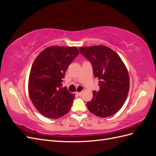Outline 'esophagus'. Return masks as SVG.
Segmentation results:
<instances>
[{
  "label": "esophagus",
  "mask_w": 156,
  "mask_h": 156,
  "mask_svg": "<svg viewBox=\"0 0 156 156\" xmlns=\"http://www.w3.org/2000/svg\"><path fill=\"white\" fill-rule=\"evenodd\" d=\"M76 94H77L78 96H81V95H82V94H83V92H76Z\"/></svg>",
  "instance_id": "obj_1"
}]
</instances>
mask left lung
<instances>
[{"label":"left lung","mask_w":156,"mask_h":156,"mask_svg":"<svg viewBox=\"0 0 156 156\" xmlns=\"http://www.w3.org/2000/svg\"><path fill=\"white\" fill-rule=\"evenodd\" d=\"M80 53L91 62L93 73L99 79L100 90L93 91L88 110L105 118L119 111L127 96L129 77L123 61L115 51L105 45L81 47Z\"/></svg>","instance_id":"8db88e82"}]
</instances>
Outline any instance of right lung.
<instances>
[{"mask_svg":"<svg viewBox=\"0 0 156 156\" xmlns=\"http://www.w3.org/2000/svg\"><path fill=\"white\" fill-rule=\"evenodd\" d=\"M79 53L76 47L51 46L34 61L28 90L33 105L41 115L55 119L69 111L75 96L62 87V82L66 71Z\"/></svg>","mask_w":156,"mask_h":156,"instance_id":"add662e5","label":"right lung"}]
</instances>
